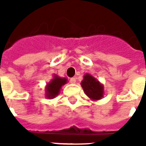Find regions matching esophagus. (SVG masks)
Returning <instances> with one entry per match:
<instances>
[{
  "label": "esophagus",
  "mask_w": 146,
  "mask_h": 146,
  "mask_svg": "<svg viewBox=\"0 0 146 146\" xmlns=\"http://www.w3.org/2000/svg\"><path fill=\"white\" fill-rule=\"evenodd\" d=\"M70 82L71 84H76V78H70Z\"/></svg>",
  "instance_id": "34e87169"
}]
</instances>
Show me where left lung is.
<instances>
[{"instance_id": "1", "label": "left lung", "mask_w": 146, "mask_h": 146, "mask_svg": "<svg viewBox=\"0 0 146 146\" xmlns=\"http://www.w3.org/2000/svg\"><path fill=\"white\" fill-rule=\"evenodd\" d=\"M81 87L84 93L93 102L99 101L103 98L104 85L91 74L86 73L81 81Z\"/></svg>"}]
</instances>
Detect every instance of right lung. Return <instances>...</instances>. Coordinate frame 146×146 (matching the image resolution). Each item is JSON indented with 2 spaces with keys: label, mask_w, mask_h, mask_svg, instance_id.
<instances>
[{
  "label": "right lung",
  "mask_w": 146,
  "mask_h": 146,
  "mask_svg": "<svg viewBox=\"0 0 146 146\" xmlns=\"http://www.w3.org/2000/svg\"><path fill=\"white\" fill-rule=\"evenodd\" d=\"M66 78H62L58 75H53V79L47 83L45 86V98L48 99H53L56 98L61 91L62 87L67 83Z\"/></svg>",
  "instance_id": "obj_1"
}]
</instances>
